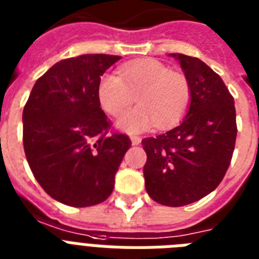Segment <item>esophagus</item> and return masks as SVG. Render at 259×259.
I'll use <instances>...</instances> for the list:
<instances>
[{"mask_svg":"<svg viewBox=\"0 0 259 259\" xmlns=\"http://www.w3.org/2000/svg\"><path fill=\"white\" fill-rule=\"evenodd\" d=\"M130 140H132V144H133V145H140V144H141V138L137 137V136H132Z\"/></svg>","mask_w":259,"mask_h":259,"instance_id":"1","label":"esophagus"}]
</instances>
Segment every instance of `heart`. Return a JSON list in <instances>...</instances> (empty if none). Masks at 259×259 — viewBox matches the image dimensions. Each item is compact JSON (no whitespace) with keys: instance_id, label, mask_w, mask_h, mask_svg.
<instances>
[{"instance_id":"obj_1","label":"heart","mask_w":259,"mask_h":259,"mask_svg":"<svg viewBox=\"0 0 259 259\" xmlns=\"http://www.w3.org/2000/svg\"><path fill=\"white\" fill-rule=\"evenodd\" d=\"M137 95L138 107L123 114L117 126L141 133L157 125L165 129L184 118L191 103V86L184 75L154 59H140L121 67L118 75L105 74L98 84V101L106 113L118 117Z\"/></svg>"}]
</instances>
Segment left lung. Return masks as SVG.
I'll use <instances>...</instances> for the list:
<instances>
[{
  "instance_id": "1",
  "label": "left lung",
  "mask_w": 259,
  "mask_h": 259,
  "mask_svg": "<svg viewBox=\"0 0 259 259\" xmlns=\"http://www.w3.org/2000/svg\"><path fill=\"white\" fill-rule=\"evenodd\" d=\"M191 86L180 125L142 140L146 192L154 201L181 207L212 192L229 169L237 138L234 98L219 75L200 59L170 54Z\"/></svg>"
}]
</instances>
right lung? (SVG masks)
<instances>
[{
    "label": "right lung",
    "instance_id": "right-lung-1",
    "mask_svg": "<svg viewBox=\"0 0 259 259\" xmlns=\"http://www.w3.org/2000/svg\"><path fill=\"white\" fill-rule=\"evenodd\" d=\"M114 55H80L60 60L37 79L22 111V141L34 179L55 200L90 207L111 195L114 179L132 145L110 133L98 101Z\"/></svg>",
    "mask_w": 259,
    "mask_h": 259
}]
</instances>
